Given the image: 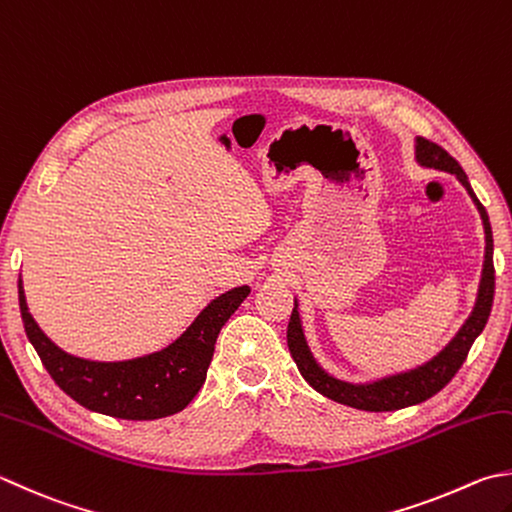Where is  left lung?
Here are the masks:
<instances>
[{
    "mask_svg": "<svg viewBox=\"0 0 512 512\" xmlns=\"http://www.w3.org/2000/svg\"><path fill=\"white\" fill-rule=\"evenodd\" d=\"M414 160L426 169L455 173L457 180L466 187L472 202H475V207L481 216V223H484V234H486L484 267H481V281L477 289L475 307H472L466 323L459 327V332L452 336L450 343L443 347L441 352L432 356L430 361L421 363L412 370L381 376V379L368 381V383H350V381L336 379V376L325 372L321 365H318L310 345L305 341L296 298H294V310H292V316H289V325H287L289 352H292V359L296 361L298 372L303 374V379L310 383L316 392H321L323 397L332 399L336 403H343V406L365 410V412H392L408 406H417V403L428 401L430 397H435L439 390L446 388V385L452 381V376H455L461 365H464L472 343H475L477 336L484 332L490 316V307H493V296H495L493 229H490V220L484 205L477 200L475 191H472L468 182V176L464 173V169L459 167V162L452 158L446 149H441L439 144L430 142L426 138H417L414 140Z\"/></svg>",
    "mask_w": 512,
    "mask_h": 512,
    "instance_id": "1",
    "label": "left lung"
}]
</instances>
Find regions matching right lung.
Masks as SVG:
<instances>
[{"instance_id": "add662e5", "label": "right lung", "mask_w": 512, "mask_h": 512, "mask_svg": "<svg viewBox=\"0 0 512 512\" xmlns=\"http://www.w3.org/2000/svg\"><path fill=\"white\" fill-rule=\"evenodd\" d=\"M24 330L53 381L86 410L115 419L149 421L185 410L207 379L220 327L249 294L240 285L216 296L176 341L129 361L80 359L57 347L28 312L22 278L17 281Z\"/></svg>"}]
</instances>
